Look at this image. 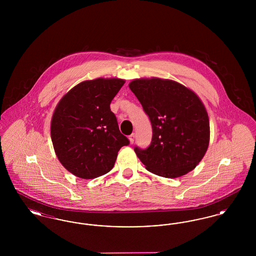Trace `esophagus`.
Returning <instances> with one entry per match:
<instances>
[{
	"mask_svg": "<svg viewBox=\"0 0 256 256\" xmlns=\"http://www.w3.org/2000/svg\"><path fill=\"white\" fill-rule=\"evenodd\" d=\"M128 139H130V144H134V139H135V134H130V137H128Z\"/></svg>",
	"mask_w": 256,
	"mask_h": 256,
	"instance_id": "obj_1",
	"label": "esophagus"
}]
</instances>
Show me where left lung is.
<instances>
[{"mask_svg": "<svg viewBox=\"0 0 256 256\" xmlns=\"http://www.w3.org/2000/svg\"><path fill=\"white\" fill-rule=\"evenodd\" d=\"M130 88L150 118L152 138L146 148H134L146 169L174 178L194 170L209 145L206 110L195 93L170 80H134Z\"/></svg>", "mask_w": 256, "mask_h": 256, "instance_id": "8db88e82", "label": "left lung"}]
</instances>
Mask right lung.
<instances>
[{
	"label": "right lung",
	"mask_w": 256,
	"mask_h": 256,
	"mask_svg": "<svg viewBox=\"0 0 256 256\" xmlns=\"http://www.w3.org/2000/svg\"><path fill=\"white\" fill-rule=\"evenodd\" d=\"M124 80H86L64 95L56 108L50 136L56 154L66 170L84 180L96 178L114 166L118 152L130 144L120 132L110 102Z\"/></svg>",
	"instance_id": "1"
}]
</instances>
